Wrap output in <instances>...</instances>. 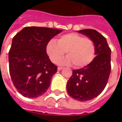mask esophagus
Returning <instances> with one entry per match:
<instances>
[{
	"label": "esophagus",
	"instance_id": "esophagus-1",
	"mask_svg": "<svg viewBox=\"0 0 122 122\" xmlns=\"http://www.w3.org/2000/svg\"><path fill=\"white\" fill-rule=\"evenodd\" d=\"M63 67H60V66H58V71H61V70H62L63 69Z\"/></svg>",
	"mask_w": 122,
	"mask_h": 122
}]
</instances>
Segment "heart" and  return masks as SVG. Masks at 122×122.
<instances>
[{"label": "heart", "instance_id": "obj_1", "mask_svg": "<svg viewBox=\"0 0 122 122\" xmlns=\"http://www.w3.org/2000/svg\"><path fill=\"white\" fill-rule=\"evenodd\" d=\"M65 51L67 58L64 62L73 63L77 68L84 67L91 62L95 56L96 47L90 38L77 33L60 36L57 41L50 40L46 45V53L54 63H58Z\"/></svg>", "mask_w": 122, "mask_h": 122}]
</instances>
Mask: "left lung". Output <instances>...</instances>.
Instances as JSON below:
<instances>
[{
	"label": "left lung",
	"instance_id": "left-lung-1",
	"mask_svg": "<svg viewBox=\"0 0 122 122\" xmlns=\"http://www.w3.org/2000/svg\"><path fill=\"white\" fill-rule=\"evenodd\" d=\"M94 41L96 56L83 68L73 70L66 84L68 94L75 100L87 101L98 96L105 89L111 73V49L107 41L98 31H78Z\"/></svg>",
	"mask_w": 122,
	"mask_h": 122
}]
</instances>
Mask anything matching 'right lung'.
Wrapping results in <instances>:
<instances>
[{
    "label": "right lung",
    "mask_w": 122,
    "mask_h": 122,
    "mask_svg": "<svg viewBox=\"0 0 122 122\" xmlns=\"http://www.w3.org/2000/svg\"><path fill=\"white\" fill-rule=\"evenodd\" d=\"M62 30L45 27L24 28L13 38L9 52V73L21 95L37 98L44 94L57 72L46 53V45Z\"/></svg>",
    "instance_id": "add662e5"
}]
</instances>
